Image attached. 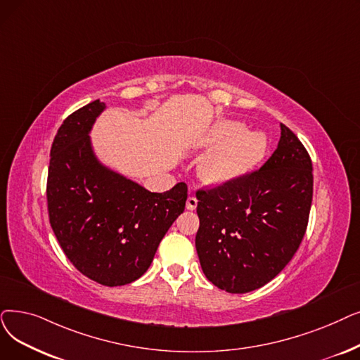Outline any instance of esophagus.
<instances>
[{
    "instance_id": "34e87169",
    "label": "esophagus",
    "mask_w": 360,
    "mask_h": 360,
    "mask_svg": "<svg viewBox=\"0 0 360 360\" xmlns=\"http://www.w3.org/2000/svg\"><path fill=\"white\" fill-rule=\"evenodd\" d=\"M197 202H198V200L194 195H190L188 198H186V209H188V210H195Z\"/></svg>"
}]
</instances>
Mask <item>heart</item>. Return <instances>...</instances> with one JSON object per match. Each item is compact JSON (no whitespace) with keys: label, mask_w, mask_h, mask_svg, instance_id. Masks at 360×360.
Listing matches in <instances>:
<instances>
[{"label":"heart","mask_w":360,"mask_h":360,"mask_svg":"<svg viewBox=\"0 0 360 360\" xmlns=\"http://www.w3.org/2000/svg\"><path fill=\"white\" fill-rule=\"evenodd\" d=\"M205 146L216 147L202 162V175L212 182L241 176L262 162L268 151V138L262 132H245L240 122H222L209 132Z\"/></svg>","instance_id":"heart-1"}]
</instances>
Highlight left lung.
<instances>
[{"label": "left lung", "mask_w": 360, "mask_h": 360, "mask_svg": "<svg viewBox=\"0 0 360 360\" xmlns=\"http://www.w3.org/2000/svg\"><path fill=\"white\" fill-rule=\"evenodd\" d=\"M311 195L310 155L281 123L278 147L259 170L197 191L195 248L206 278L232 294L268 284L300 247Z\"/></svg>", "instance_id": "obj_1"}]
</instances>
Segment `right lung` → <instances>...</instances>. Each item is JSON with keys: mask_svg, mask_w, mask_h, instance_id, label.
I'll use <instances>...</instances> for the list:
<instances>
[{"mask_svg": "<svg viewBox=\"0 0 360 360\" xmlns=\"http://www.w3.org/2000/svg\"><path fill=\"white\" fill-rule=\"evenodd\" d=\"M105 104L73 112L51 146L46 202L50 224L73 266L96 283H134L150 268L170 225L184 212L186 184L166 193L105 167L94 154L89 132Z\"/></svg>", "mask_w": 360, "mask_h": 360, "instance_id": "right-lung-1", "label": "right lung"}]
</instances>
